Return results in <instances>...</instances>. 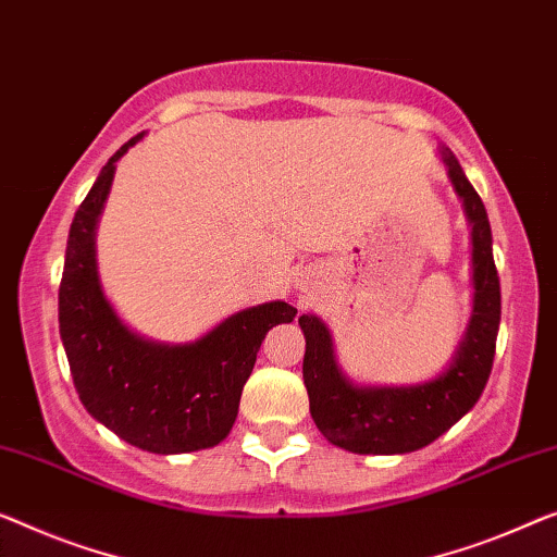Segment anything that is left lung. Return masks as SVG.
Here are the masks:
<instances>
[{
  "label": "left lung",
  "mask_w": 557,
  "mask_h": 557,
  "mask_svg": "<svg viewBox=\"0 0 557 557\" xmlns=\"http://www.w3.org/2000/svg\"><path fill=\"white\" fill-rule=\"evenodd\" d=\"M447 177L462 199L472 239V312L447 368L418 385H358L335 360V347L318 314H302V377L314 425L332 445L358 455H403L447 433L483 395L500 327V280L493 232L475 187L450 149H440Z\"/></svg>",
  "instance_id": "left-lung-1"
}]
</instances>
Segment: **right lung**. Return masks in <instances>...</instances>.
<instances>
[{
    "label": "right lung",
    "instance_id": "obj_1",
    "mask_svg": "<svg viewBox=\"0 0 557 557\" xmlns=\"http://www.w3.org/2000/svg\"><path fill=\"white\" fill-rule=\"evenodd\" d=\"M143 137L145 132L110 157L74 212L60 285V335L87 412L139 450L180 455L230 435L264 335L293 322L297 310L282 300L247 307L180 345L124 325L99 282L95 237L120 157Z\"/></svg>",
    "mask_w": 557,
    "mask_h": 557
}]
</instances>
